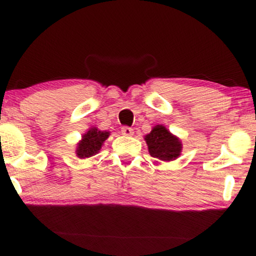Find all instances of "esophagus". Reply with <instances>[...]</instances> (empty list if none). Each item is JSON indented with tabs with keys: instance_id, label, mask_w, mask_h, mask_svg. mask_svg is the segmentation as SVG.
Segmentation results:
<instances>
[{
	"instance_id": "esophagus-1",
	"label": "esophagus",
	"mask_w": 256,
	"mask_h": 256,
	"mask_svg": "<svg viewBox=\"0 0 256 256\" xmlns=\"http://www.w3.org/2000/svg\"><path fill=\"white\" fill-rule=\"evenodd\" d=\"M121 132H122V135H124V136H132V134H134V129L124 126V127L121 128Z\"/></svg>"
}]
</instances>
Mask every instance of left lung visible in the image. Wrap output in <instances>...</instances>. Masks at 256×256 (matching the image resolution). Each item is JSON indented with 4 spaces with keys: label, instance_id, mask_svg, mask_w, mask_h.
Returning <instances> with one entry per match:
<instances>
[{
    "label": "left lung",
    "instance_id": "8db88e82",
    "mask_svg": "<svg viewBox=\"0 0 256 256\" xmlns=\"http://www.w3.org/2000/svg\"><path fill=\"white\" fill-rule=\"evenodd\" d=\"M150 155L160 160H174L180 155L182 144L176 136H174L163 126H156L146 136Z\"/></svg>",
    "mask_w": 256,
    "mask_h": 256
}]
</instances>
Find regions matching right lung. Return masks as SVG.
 Masks as SVG:
<instances>
[{
	"instance_id": "add662e5",
	"label": "right lung",
	"mask_w": 256,
	"mask_h": 256,
	"mask_svg": "<svg viewBox=\"0 0 256 256\" xmlns=\"http://www.w3.org/2000/svg\"><path fill=\"white\" fill-rule=\"evenodd\" d=\"M110 136L108 132L99 130L96 128H90L85 135L82 136V140L80 141L76 148V156L80 158H86L90 157L99 152L102 143L106 141Z\"/></svg>"
}]
</instances>
